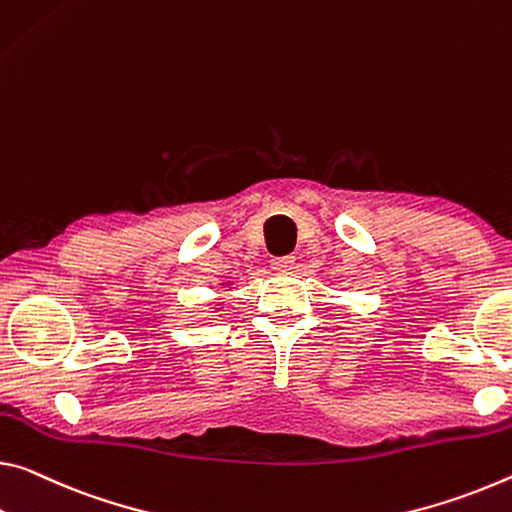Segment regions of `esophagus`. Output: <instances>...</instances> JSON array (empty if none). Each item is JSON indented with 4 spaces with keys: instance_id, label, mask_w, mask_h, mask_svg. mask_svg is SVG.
Listing matches in <instances>:
<instances>
[{
    "instance_id": "34e87169",
    "label": "esophagus",
    "mask_w": 512,
    "mask_h": 512,
    "mask_svg": "<svg viewBox=\"0 0 512 512\" xmlns=\"http://www.w3.org/2000/svg\"><path fill=\"white\" fill-rule=\"evenodd\" d=\"M294 264H296V257L294 255H282V257H273L271 259V266H273L275 271H280V273L291 271V269H294Z\"/></svg>"
}]
</instances>
